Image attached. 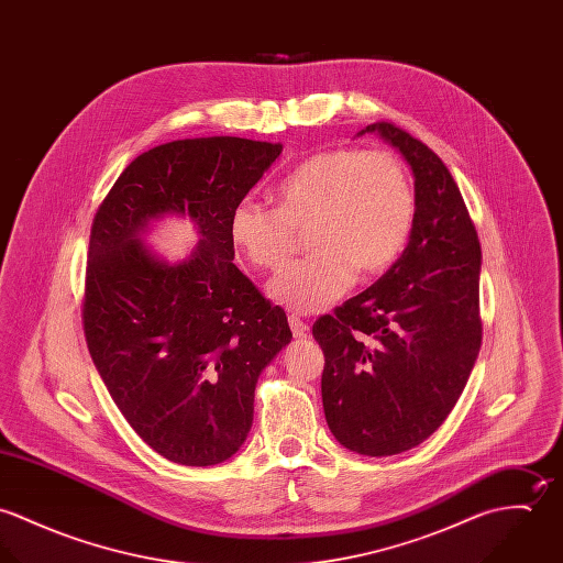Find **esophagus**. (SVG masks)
<instances>
[{"label": "esophagus", "instance_id": "1", "mask_svg": "<svg viewBox=\"0 0 563 563\" xmlns=\"http://www.w3.org/2000/svg\"><path fill=\"white\" fill-rule=\"evenodd\" d=\"M288 324H290L295 338H303V335L308 333V322H303V319L297 317V314H290V317H288Z\"/></svg>", "mask_w": 563, "mask_h": 563}]
</instances>
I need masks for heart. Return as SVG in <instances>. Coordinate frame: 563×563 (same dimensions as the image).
<instances>
[{
    "mask_svg": "<svg viewBox=\"0 0 563 563\" xmlns=\"http://www.w3.org/2000/svg\"><path fill=\"white\" fill-rule=\"evenodd\" d=\"M416 195L401 158L373 150H329L301 162L279 186L277 208L242 199L230 239L260 271H277L308 230V257L284 268L268 295L295 312H321L355 282L388 271L409 241Z\"/></svg>",
    "mask_w": 563,
    "mask_h": 563,
    "instance_id": "1",
    "label": "heart"
}]
</instances>
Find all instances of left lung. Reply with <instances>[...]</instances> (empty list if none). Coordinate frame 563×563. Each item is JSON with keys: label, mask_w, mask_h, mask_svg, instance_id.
<instances>
[{"label": "left lung", "mask_w": 563, "mask_h": 563, "mask_svg": "<svg viewBox=\"0 0 563 563\" xmlns=\"http://www.w3.org/2000/svg\"><path fill=\"white\" fill-rule=\"evenodd\" d=\"M362 132L382 134L411 166L413 228L393 268L312 333L331 433L386 457L424 442L466 388L482 349V244L451 170L422 141L388 121Z\"/></svg>", "instance_id": "8db88e82"}]
</instances>
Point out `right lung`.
<instances>
[{"label": "right lung", "instance_id": "obj_1", "mask_svg": "<svg viewBox=\"0 0 563 563\" xmlns=\"http://www.w3.org/2000/svg\"><path fill=\"white\" fill-rule=\"evenodd\" d=\"M239 136L158 145L119 175L88 241L81 327L130 427L168 462L230 460L253 422L262 368L292 338L286 312L242 275L230 239L236 203L279 158ZM188 213L200 246L179 265L137 241L152 218Z\"/></svg>", "mask_w": 563, "mask_h": 563}]
</instances>
